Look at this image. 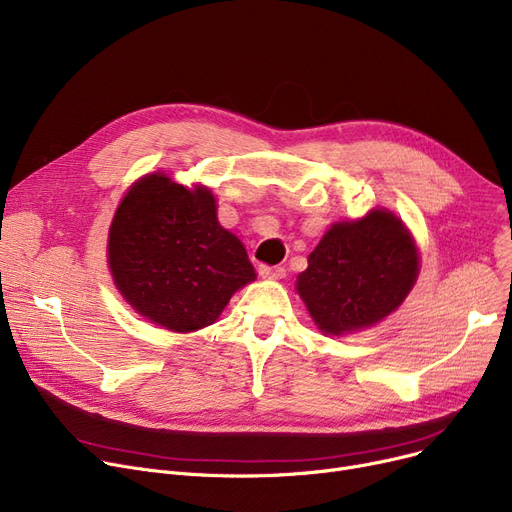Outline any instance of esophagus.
<instances>
[{
  "mask_svg": "<svg viewBox=\"0 0 512 512\" xmlns=\"http://www.w3.org/2000/svg\"><path fill=\"white\" fill-rule=\"evenodd\" d=\"M259 276L265 280H280L286 276L284 267H272V265H259Z\"/></svg>",
  "mask_w": 512,
  "mask_h": 512,
  "instance_id": "34e87169",
  "label": "esophagus"
}]
</instances>
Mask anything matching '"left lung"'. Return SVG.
Wrapping results in <instances>:
<instances>
[{"label":"left lung","instance_id":"1","mask_svg":"<svg viewBox=\"0 0 512 512\" xmlns=\"http://www.w3.org/2000/svg\"><path fill=\"white\" fill-rule=\"evenodd\" d=\"M419 274L415 240L394 213L336 222L309 255L297 290L317 328L342 336L371 328L407 299Z\"/></svg>","mask_w":512,"mask_h":512}]
</instances>
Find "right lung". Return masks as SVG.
Masks as SVG:
<instances>
[{"instance_id": "right-lung-1", "label": "right lung", "mask_w": 512, "mask_h": 512, "mask_svg": "<svg viewBox=\"0 0 512 512\" xmlns=\"http://www.w3.org/2000/svg\"><path fill=\"white\" fill-rule=\"evenodd\" d=\"M209 188L147 174L134 182L107 236V263L128 305L172 332L220 317L232 294L257 278L242 242L220 226Z\"/></svg>"}]
</instances>
